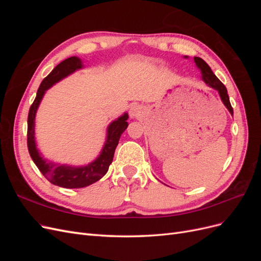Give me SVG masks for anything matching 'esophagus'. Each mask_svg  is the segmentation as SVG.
I'll return each mask as SVG.
<instances>
[{
    "instance_id": "esophagus-1",
    "label": "esophagus",
    "mask_w": 261,
    "mask_h": 261,
    "mask_svg": "<svg viewBox=\"0 0 261 261\" xmlns=\"http://www.w3.org/2000/svg\"><path fill=\"white\" fill-rule=\"evenodd\" d=\"M141 113H143V109H141L140 106H133L130 109H129V116L130 118H137L141 115Z\"/></svg>"
}]
</instances>
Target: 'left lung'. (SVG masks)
I'll return each instance as SVG.
<instances>
[{
  "instance_id": "1",
  "label": "left lung",
  "mask_w": 261,
  "mask_h": 261,
  "mask_svg": "<svg viewBox=\"0 0 261 261\" xmlns=\"http://www.w3.org/2000/svg\"><path fill=\"white\" fill-rule=\"evenodd\" d=\"M184 58L187 59V57H184ZM194 61L196 63V66L198 67V69L200 70L202 81L206 83L209 87H211V88H213L219 92V96H220L221 100H222L223 105L228 110V112H230L233 115V108L230 103V98H228V94H227V90L225 88V86L219 81V78L215 74H213L210 66L202 59L195 57Z\"/></svg>"
}]
</instances>
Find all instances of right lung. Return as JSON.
I'll return each mask as SVG.
<instances>
[{
	"instance_id": "1",
	"label": "right lung",
	"mask_w": 261,
	"mask_h": 261,
	"mask_svg": "<svg viewBox=\"0 0 261 261\" xmlns=\"http://www.w3.org/2000/svg\"><path fill=\"white\" fill-rule=\"evenodd\" d=\"M83 67V61L77 57H70L55 66L39 87L36 99L34 103L31 105L28 114L27 145L31 159L46 179L54 185L64 188H83L96 183L97 180L103 177L107 174L110 164L113 161L114 151L118 140L128 126V123L126 122L128 118V114L126 112L110 123L107 128V138L100 154H98L93 161L86 165L55 163L45 159L42 153L39 151L35 137L36 114L46 90Z\"/></svg>"
}]
</instances>
